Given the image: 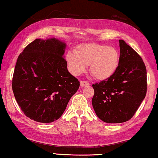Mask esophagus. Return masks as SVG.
<instances>
[{"label":"esophagus","mask_w":158,"mask_h":158,"mask_svg":"<svg viewBox=\"0 0 158 158\" xmlns=\"http://www.w3.org/2000/svg\"><path fill=\"white\" fill-rule=\"evenodd\" d=\"M90 85V83L88 82L85 81H81V87H85V86H88Z\"/></svg>","instance_id":"esophagus-1"}]
</instances>
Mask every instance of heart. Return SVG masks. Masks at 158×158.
I'll list each match as a JSON object with an SVG mask.
<instances>
[{"label": "heart", "instance_id": "1", "mask_svg": "<svg viewBox=\"0 0 158 158\" xmlns=\"http://www.w3.org/2000/svg\"><path fill=\"white\" fill-rule=\"evenodd\" d=\"M65 58L73 75L82 74L89 65L91 75L100 81H106L114 75L120 65L117 49L98 43L79 45L75 52H68Z\"/></svg>", "mask_w": 158, "mask_h": 158}]
</instances>
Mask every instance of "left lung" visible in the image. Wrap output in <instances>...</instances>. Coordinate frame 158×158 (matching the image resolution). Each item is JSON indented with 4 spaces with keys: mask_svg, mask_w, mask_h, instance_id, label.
Returning <instances> with one entry per match:
<instances>
[{
    "mask_svg": "<svg viewBox=\"0 0 158 158\" xmlns=\"http://www.w3.org/2000/svg\"><path fill=\"white\" fill-rule=\"evenodd\" d=\"M120 65L109 79L93 85L92 105L96 115L107 123H120L135 115L147 92V71L141 57L123 40Z\"/></svg>",
    "mask_w": 158,
    "mask_h": 158,
    "instance_id": "1",
    "label": "left lung"
}]
</instances>
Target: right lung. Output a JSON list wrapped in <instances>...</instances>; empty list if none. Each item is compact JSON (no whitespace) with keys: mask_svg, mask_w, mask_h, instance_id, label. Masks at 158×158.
<instances>
[{"mask_svg":"<svg viewBox=\"0 0 158 158\" xmlns=\"http://www.w3.org/2000/svg\"><path fill=\"white\" fill-rule=\"evenodd\" d=\"M66 43L56 38H38L18 56L12 88L25 115L36 122L52 123L63 115L80 82L68 72Z\"/></svg>","mask_w":158,"mask_h":158,"instance_id":"obj_1","label":"right lung"}]
</instances>
